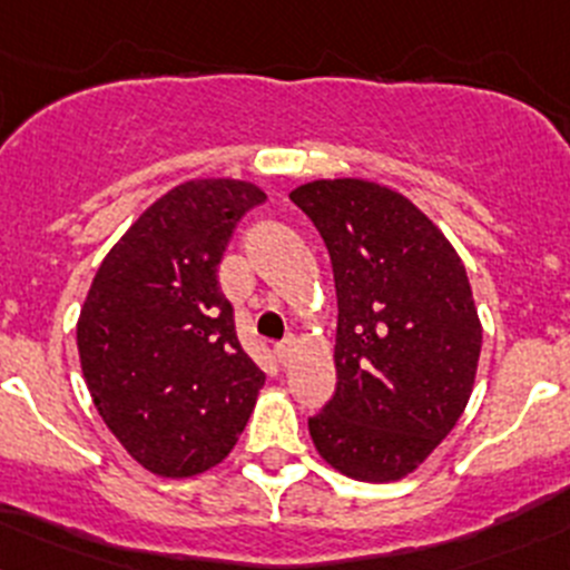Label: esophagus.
I'll return each mask as SVG.
<instances>
[{
	"label": "esophagus",
	"mask_w": 570,
	"mask_h": 570,
	"mask_svg": "<svg viewBox=\"0 0 570 570\" xmlns=\"http://www.w3.org/2000/svg\"><path fill=\"white\" fill-rule=\"evenodd\" d=\"M293 348H296V337H293V334H291V337H285L283 343L274 345V356H277L279 365H285L287 356H291V351H293Z\"/></svg>",
	"instance_id": "34e87169"
}]
</instances>
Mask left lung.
I'll list each match as a JSON object with an SVG mask.
<instances>
[{
    "label": "left lung",
    "mask_w": 570,
    "mask_h": 570,
    "mask_svg": "<svg viewBox=\"0 0 570 570\" xmlns=\"http://www.w3.org/2000/svg\"><path fill=\"white\" fill-rule=\"evenodd\" d=\"M291 199L324 238L337 291V386L309 416V436L348 478H406L472 395L483 328L466 268L442 230L386 186L313 180Z\"/></svg>",
    "instance_id": "obj_1"
}]
</instances>
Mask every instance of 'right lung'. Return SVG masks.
I'll return each mask as SVG.
<instances>
[{"label": "right lung", "instance_id": "add662e5", "mask_svg": "<svg viewBox=\"0 0 570 570\" xmlns=\"http://www.w3.org/2000/svg\"><path fill=\"white\" fill-rule=\"evenodd\" d=\"M266 195L230 178L156 199L98 268L76 326L81 373L122 448L161 478H191L242 436L261 392L219 263Z\"/></svg>", "mask_w": 570, "mask_h": 570}]
</instances>
